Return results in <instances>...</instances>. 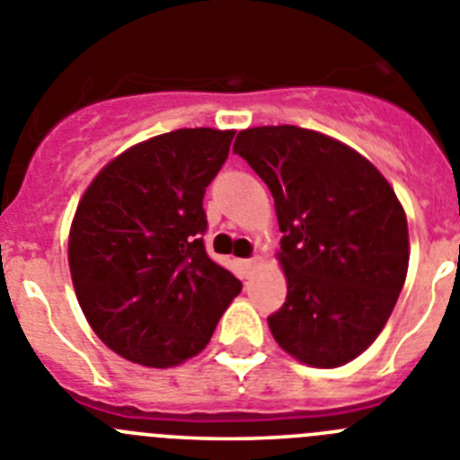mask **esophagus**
I'll use <instances>...</instances> for the list:
<instances>
[{
    "mask_svg": "<svg viewBox=\"0 0 460 460\" xmlns=\"http://www.w3.org/2000/svg\"><path fill=\"white\" fill-rule=\"evenodd\" d=\"M243 265H246V270H249V271H255V270H260V267L265 265V260L260 258V255H255V258H249V260H246V262H243Z\"/></svg>",
    "mask_w": 460,
    "mask_h": 460,
    "instance_id": "esophagus-1",
    "label": "esophagus"
}]
</instances>
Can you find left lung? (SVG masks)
Returning a JSON list of instances; mask_svg holds the SVG:
<instances>
[{
	"instance_id": "left-lung-1",
	"label": "left lung",
	"mask_w": 460,
	"mask_h": 460,
	"mask_svg": "<svg viewBox=\"0 0 460 460\" xmlns=\"http://www.w3.org/2000/svg\"><path fill=\"white\" fill-rule=\"evenodd\" d=\"M234 154L274 195L286 304L276 343L306 367H343L377 339L408 276V218L385 174L345 142L299 126L239 131Z\"/></svg>"
}]
</instances>
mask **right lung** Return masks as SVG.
<instances>
[{"mask_svg": "<svg viewBox=\"0 0 460 460\" xmlns=\"http://www.w3.org/2000/svg\"><path fill=\"white\" fill-rule=\"evenodd\" d=\"M234 131L177 128L92 180L68 233L73 288L93 334L124 359L180 367L202 352L242 283L205 253L202 198Z\"/></svg>", "mask_w": 460, "mask_h": 460, "instance_id": "add662e5", "label": "right lung"}]
</instances>
